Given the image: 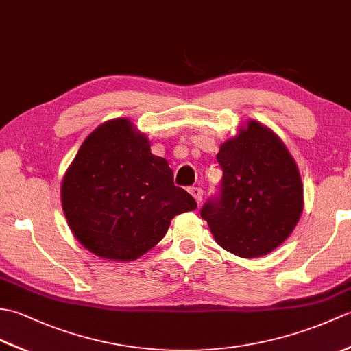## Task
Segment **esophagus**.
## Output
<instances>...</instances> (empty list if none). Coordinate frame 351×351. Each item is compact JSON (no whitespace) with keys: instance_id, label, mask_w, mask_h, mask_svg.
Here are the masks:
<instances>
[{"instance_id":"1","label":"esophagus","mask_w":351,"mask_h":351,"mask_svg":"<svg viewBox=\"0 0 351 351\" xmlns=\"http://www.w3.org/2000/svg\"><path fill=\"white\" fill-rule=\"evenodd\" d=\"M190 193H191V196L196 199L197 204L202 202V197H204V190L202 189H200V187H191Z\"/></svg>"}]
</instances>
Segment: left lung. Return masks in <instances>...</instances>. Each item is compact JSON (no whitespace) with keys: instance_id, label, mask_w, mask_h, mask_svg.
Here are the masks:
<instances>
[{"instance_id":"left-lung-1","label":"left lung","mask_w":351,"mask_h":351,"mask_svg":"<svg viewBox=\"0 0 351 351\" xmlns=\"http://www.w3.org/2000/svg\"><path fill=\"white\" fill-rule=\"evenodd\" d=\"M219 193L200 210L223 249L241 258L271 252L293 232L303 210L299 169L264 125L247 122L220 146Z\"/></svg>"}]
</instances>
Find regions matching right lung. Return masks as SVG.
Masks as SVG:
<instances>
[{"instance_id": "add662e5", "label": "right lung", "mask_w": 351, "mask_h": 351, "mask_svg": "<svg viewBox=\"0 0 351 351\" xmlns=\"http://www.w3.org/2000/svg\"><path fill=\"white\" fill-rule=\"evenodd\" d=\"M62 204L77 240L114 261L145 255L175 215L197 206L128 119L102 123L84 140L63 178Z\"/></svg>"}]
</instances>
